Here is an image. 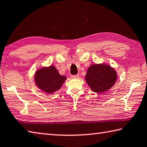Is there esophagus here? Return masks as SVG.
I'll list each match as a JSON object with an SVG mask.
<instances>
[{"instance_id":"34e87169","label":"esophagus","mask_w":147,"mask_h":147,"mask_svg":"<svg viewBox=\"0 0 147 147\" xmlns=\"http://www.w3.org/2000/svg\"><path fill=\"white\" fill-rule=\"evenodd\" d=\"M79 77V74H76V75H72L71 76V78H78Z\"/></svg>"}]
</instances>
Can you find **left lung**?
Returning a JSON list of instances; mask_svg holds the SVG:
<instances>
[{"instance_id": "left-lung-1", "label": "left lung", "mask_w": 147, "mask_h": 147, "mask_svg": "<svg viewBox=\"0 0 147 147\" xmlns=\"http://www.w3.org/2000/svg\"><path fill=\"white\" fill-rule=\"evenodd\" d=\"M117 80V73L110 65L94 64L90 65L85 75V80L95 92L107 91L113 86Z\"/></svg>"}]
</instances>
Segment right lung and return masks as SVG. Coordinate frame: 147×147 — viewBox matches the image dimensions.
Listing matches in <instances>:
<instances>
[{
  "mask_svg": "<svg viewBox=\"0 0 147 147\" xmlns=\"http://www.w3.org/2000/svg\"><path fill=\"white\" fill-rule=\"evenodd\" d=\"M66 78L65 76L60 75L55 67L53 65L39 69L34 74L36 86L47 94L59 90Z\"/></svg>",
  "mask_w": 147,
  "mask_h": 147,
  "instance_id": "right-lung-1",
  "label": "right lung"
}]
</instances>
